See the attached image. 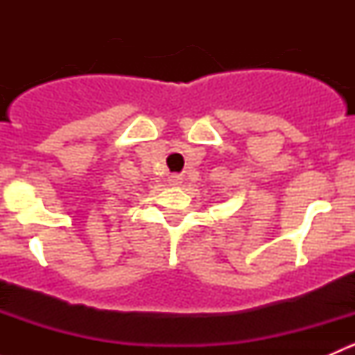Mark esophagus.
Here are the masks:
<instances>
[{
    "label": "esophagus",
    "mask_w": 355,
    "mask_h": 355,
    "mask_svg": "<svg viewBox=\"0 0 355 355\" xmlns=\"http://www.w3.org/2000/svg\"><path fill=\"white\" fill-rule=\"evenodd\" d=\"M168 184L173 185V187H177V185L182 184V178L178 177V175H170V177H168Z\"/></svg>",
    "instance_id": "1"
}]
</instances>
